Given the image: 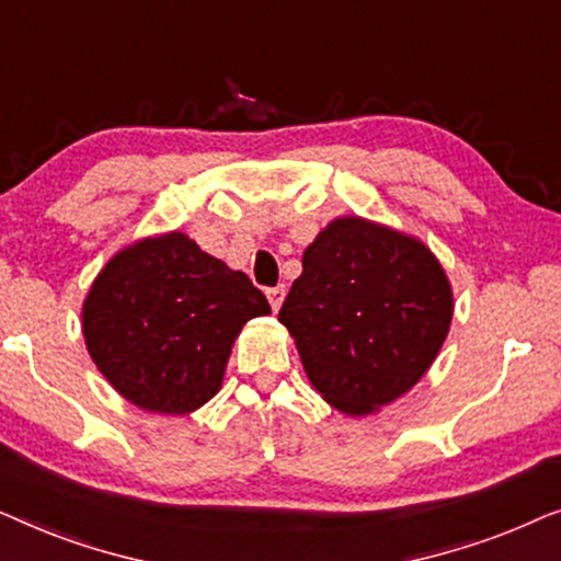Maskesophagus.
<instances>
[{"instance_id":"1","label":"esophagus","mask_w":561,"mask_h":561,"mask_svg":"<svg viewBox=\"0 0 561 561\" xmlns=\"http://www.w3.org/2000/svg\"><path fill=\"white\" fill-rule=\"evenodd\" d=\"M283 296H286V286H275V288H267V301H271L273 311L280 309L283 304Z\"/></svg>"}]
</instances>
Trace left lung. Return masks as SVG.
<instances>
[{
    "label": "left lung",
    "mask_w": 561,
    "mask_h": 561,
    "mask_svg": "<svg viewBox=\"0 0 561 561\" xmlns=\"http://www.w3.org/2000/svg\"><path fill=\"white\" fill-rule=\"evenodd\" d=\"M278 319L313 388L363 416L403 396L434 363L449 332L451 288L419 240L344 217L306 248Z\"/></svg>",
    "instance_id": "left-lung-1"
}]
</instances>
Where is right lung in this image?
Returning a JSON list of instances; mask_svg holds the SVG:
<instances>
[{"label": "right lung", "mask_w": 561, "mask_h": 561, "mask_svg": "<svg viewBox=\"0 0 561 561\" xmlns=\"http://www.w3.org/2000/svg\"><path fill=\"white\" fill-rule=\"evenodd\" d=\"M263 313L271 304L248 275L171 232L106 263L83 304V336L127 401L188 413L217 393L234 336Z\"/></svg>", "instance_id": "add662e5"}]
</instances>
